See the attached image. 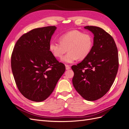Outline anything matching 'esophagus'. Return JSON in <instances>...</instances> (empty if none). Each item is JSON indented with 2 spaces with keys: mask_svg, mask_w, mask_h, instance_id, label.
<instances>
[{
  "mask_svg": "<svg viewBox=\"0 0 129 129\" xmlns=\"http://www.w3.org/2000/svg\"><path fill=\"white\" fill-rule=\"evenodd\" d=\"M66 70H69L71 69V67H70L68 65H66Z\"/></svg>",
  "mask_w": 129,
  "mask_h": 129,
  "instance_id": "esophagus-1",
  "label": "esophagus"
}]
</instances>
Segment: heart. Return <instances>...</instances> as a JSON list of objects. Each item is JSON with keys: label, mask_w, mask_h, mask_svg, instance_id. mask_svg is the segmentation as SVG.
Segmentation results:
<instances>
[{"label": "heart", "mask_w": 129, "mask_h": 129, "mask_svg": "<svg viewBox=\"0 0 129 129\" xmlns=\"http://www.w3.org/2000/svg\"><path fill=\"white\" fill-rule=\"evenodd\" d=\"M59 41L60 43L50 42L49 49L56 57H61L67 50L68 53L61 59L66 63H74L77 58L80 60L84 59L90 53L93 45L90 35L77 30L62 34L59 38Z\"/></svg>", "instance_id": "heart-1"}]
</instances>
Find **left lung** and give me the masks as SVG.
Listing matches in <instances>:
<instances>
[{"mask_svg":"<svg viewBox=\"0 0 129 129\" xmlns=\"http://www.w3.org/2000/svg\"><path fill=\"white\" fill-rule=\"evenodd\" d=\"M93 34V44L88 56L72 69L73 84L77 92L89 101L103 97L111 88L118 69V54L110 34L99 27H84Z\"/></svg>","mask_w":129,"mask_h":129,"instance_id":"obj_1","label":"left lung"}]
</instances>
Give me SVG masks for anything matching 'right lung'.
Returning a JSON list of instances; mask_svg holds the SVG:
<instances>
[{"label": "right lung", "instance_id": "add662e5", "mask_svg": "<svg viewBox=\"0 0 129 129\" xmlns=\"http://www.w3.org/2000/svg\"><path fill=\"white\" fill-rule=\"evenodd\" d=\"M55 26L33 29L19 39L11 56V68L19 90L26 99L42 102L50 95L65 72L49 49Z\"/></svg>", "mask_w": 129, "mask_h": 129}]
</instances>
